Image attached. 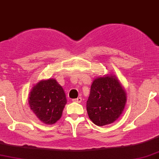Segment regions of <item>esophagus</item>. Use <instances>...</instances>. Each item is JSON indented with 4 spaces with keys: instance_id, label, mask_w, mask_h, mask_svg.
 Segmentation results:
<instances>
[{
    "instance_id": "34e87169",
    "label": "esophagus",
    "mask_w": 159,
    "mask_h": 159,
    "mask_svg": "<svg viewBox=\"0 0 159 159\" xmlns=\"http://www.w3.org/2000/svg\"><path fill=\"white\" fill-rule=\"evenodd\" d=\"M72 101H75V102H77V103H81L82 101V98L81 97H79V98L72 99Z\"/></svg>"
}]
</instances>
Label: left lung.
I'll return each mask as SVG.
<instances>
[{
  "label": "left lung",
  "mask_w": 159,
  "mask_h": 159,
  "mask_svg": "<svg viewBox=\"0 0 159 159\" xmlns=\"http://www.w3.org/2000/svg\"><path fill=\"white\" fill-rule=\"evenodd\" d=\"M127 96L120 82L115 76L95 78L91 85L87 101L89 118L97 126L113 123L119 118Z\"/></svg>",
  "instance_id": "8db88e82"
}]
</instances>
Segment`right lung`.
<instances>
[{
    "mask_svg": "<svg viewBox=\"0 0 159 159\" xmlns=\"http://www.w3.org/2000/svg\"><path fill=\"white\" fill-rule=\"evenodd\" d=\"M29 104L39 120L44 124H52L61 117L66 104V95L58 82L50 78L34 86Z\"/></svg>",
    "mask_w": 159,
    "mask_h": 159,
    "instance_id": "right-lung-1",
    "label": "right lung"
}]
</instances>
